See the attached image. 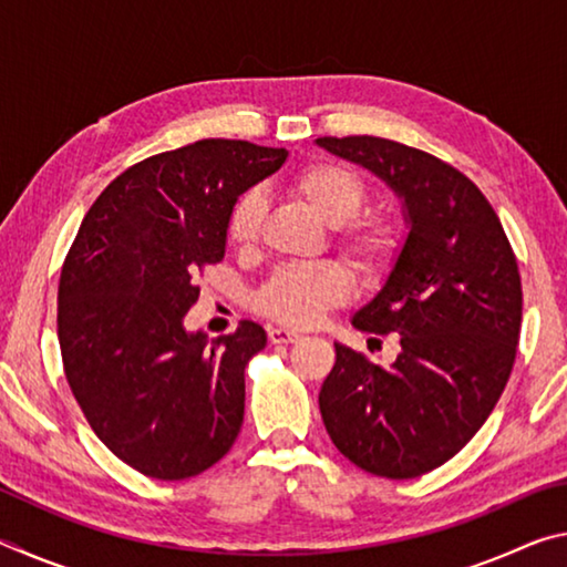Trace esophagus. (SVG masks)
<instances>
[{
  "label": "esophagus",
  "instance_id": "esophagus-1",
  "mask_svg": "<svg viewBox=\"0 0 567 567\" xmlns=\"http://www.w3.org/2000/svg\"><path fill=\"white\" fill-rule=\"evenodd\" d=\"M267 338H270V342H275V344H290V342L300 340V334L292 330H285V328H270Z\"/></svg>",
  "mask_w": 567,
  "mask_h": 567
}]
</instances>
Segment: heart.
I'll return each mask as SVG.
<instances>
[{
	"mask_svg": "<svg viewBox=\"0 0 567 567\" xmlns=\"http://www.w3.org/2000/svg\"><path fill=\"white\" fill-rule=\"evenodd\" d=\"M290 187L302 203L334 229L340 252L362 275L382 277L398 257L400 239L385 219L358 217L368 199L358 172L318 162L297 172ZM265 223V199L260 192L249 189L233 207L227 219V239L239 252H249L257 245ZM352 277L334 262L295 265L277 270L255 295V307L267 318L290 328H310L332 307L350 300Z\"/></svg>",
	"mask_w": 567,
	"mask_h": 567,
	"instance_id": "b5f03b06",
	"label": "heart"
}]
</instances>
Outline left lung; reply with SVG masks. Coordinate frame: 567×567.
Wrapping results in <instances>:
<instances>
[{
    "instance_id": "obj_1",
    "label": "left lung",
    "mask_w": 567,
    "mask_h": 567,
    "mask_svg": "<svg viewBox=\"0 0 567 567\" xmlns=\"http://www.w3.org/2000/svg\"><path fill=\"white\" fill-rule=\"evenodd\" d=\"M315 142L385 182L408 223L385 285L352 315L402 350L380 368L334 342L322 422L350 463L417 477L460 453L503 395L523 320L517 260L483 192L447 162L368 134Z\"/></svg>"
}]
</instances>
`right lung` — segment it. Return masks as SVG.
Segmentation results:
<instances>
[{
  "instance_id": "add662e5",
  "label": "right lung",
  "mask_w": 567,
  "mask_h": 567,
  "mask_svg": "<svg viewBox=\"0 0 567 567\" xmlns=\"http://www.w3.org/2000/svg\"><path fill=\"white\" fill-rule=\"evenodd\" d=\"M287 150L199 140L124 169L84 215L56 295L64 375L94 433L142 475L185 480L227 455L245 417V368L267 344L243 320L187 332L197 272L225 257L243 192Z\"/></svg>"
}]
</instances>
